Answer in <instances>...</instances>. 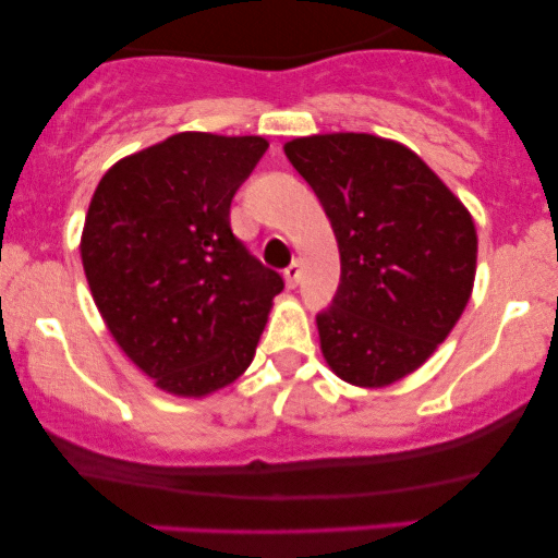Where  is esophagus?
Wrapping results in <instances>:
<instances>
[{
  "mask_svg": "<svg viewBox=\"0 0 558 558\" xmlns=\"http://www.w3.org/2000/svg\"><path fill=\"white\" fill-rule=\"evenodd\" d=\"M283 278H286V286L288 288H296L299 280H301V262H291V265L283 270Z\"/></svg>",
  "mask_w": 558,
  "mask_h": 558,
  "instance_id": "34e87169",
  "label": "esophagus"
}]
</instances>
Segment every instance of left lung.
<instances>
[{
	"label": "left lung",
	"instance_id": "left-lung-1",
	"mask_svg": "<svg viewBox=\"0 0 558 558\" xmlns=\"http://www.w3.org/2000/svg\"><path fill=\"white\" fill-rule=\"evenodd\" d=\"M341 252V283L317 315L341 380L386 388L422 367L472 296L477 230L435 172L399 141L325 133L283 146Z\"/></svg>",
	"mask_w": 558,
	"mask_h": 558
}]
</instances>
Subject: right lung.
I'll use <instances>...</instances> for the list:
<instances>
[{"label": "right lung", "instance_id": "right-lung-1", "mask_svg": "<svg viewBox=\"0 0 558 558\" xmlns=\"http://www.w3.org/2000/svg\"><path fill=\"white\" fill-rule=\"evenodd\" d=\"M262 136L175 133L120 159L88 204L81 259L112 338L172 396L230 386L254 360L283 278L230 230Z\"/></svg>", "mask_w": 558, "mask_h": 558}]
</instances>
